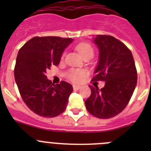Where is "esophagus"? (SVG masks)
<instances>
[{"label": "esophagus", "instance_id": "34e87169", "mask_svg": "<svg viewBox=\"0 0 151 151\" xmlns=\"http://www.w3.org/2000/svg\"><path fill=\"white\" fill-rule=\"evenodd\" d=\"M73 89H74L75 91H76V90H78V89L81 88V85H73Z\"/></svg>", "mask_w": 151, "mask_h": 151}]
</instances>
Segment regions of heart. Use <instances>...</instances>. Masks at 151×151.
Wrapping results in <instances>:
<instances>
[{
  "label": "heart",
  "instance_id": "1",
  "mask_svg": "<svg viewBox=\"0 0 151 151\" xmlns=\"http://www.w3.org/2000/svg\"><path fill=\"white\" fill-rule=\"evenodd\" d=\"M76 50L79 53V54L82 57H83L85 54H93L94 50L92 47L90 45L87 43H80L79 45H77ZM86 72L83 69H77V70H73L71 71L70 74H69V78L75 82H78L82 79L84 76H85Z\"/></svg>",
  "mask_w": 151,
  "mask_h": 151
}]
</instances>
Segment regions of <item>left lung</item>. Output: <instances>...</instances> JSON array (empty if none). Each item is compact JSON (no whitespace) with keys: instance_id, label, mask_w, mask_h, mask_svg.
<instances>
[{"instance_id":"1","label":"left lung","mask_w":151,"mask_h":151,"mask_svg":"<svg viewBox=\"0 0 151 151\" xmlns=\"http://www.w3.org/2000/svg\"><path fill=\"white\" fill-rule=\"evenodd\" d=\"M99 50L93 81H104V87L90 85L91 94L85 101L88 111L100 119L118 115L127 106L137 84V70L131 50L110 35L93 38Z\"/></svg>"}]
</instances>
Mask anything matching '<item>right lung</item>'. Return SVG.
<instances>
[{
    "instance_id": "add662e5",
    "label": "right lung",
    "mask_w": 151,
    "mask_h": 151,
    "mask_svg": "<svg viewBox=\"0 0 151 151\" xmlns=\"http://www.w3.org/2000/svg\"><path fill=\"white\" fill-rule=\"evenodd\" d=\"M71 38L34 37L19 49L14 77L24 103L32 111L44 117H54L64 112L73 86L65 81L54 85L46 76L47 69L60 63Z\"/></svg>"
}]
</instances>
